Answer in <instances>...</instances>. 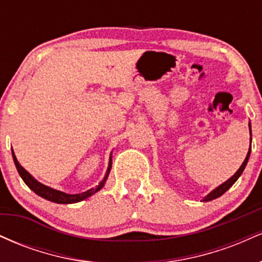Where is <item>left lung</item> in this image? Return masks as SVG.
Instances as JSON below:
<instances>
[{"label":"left lung","mask_w":262,"mask_h":262,"mask_svg":"<svg viewBox=\"0 0 262 262\" xmlns=\"http://www.w3.org/2000/svg\"><path fill=\"white\" fill-rule=\"evenodd\" d=\"M250 134H251V128H250ZM250 146H251V143H250ZM250 151L251 150L249 149V151H248V155H246V158H245V160H244V162H243L242 164V166L239 167V170L236 171L235 173H234L233 176L230 177L229 180H228V181H225L224 183H222L221 186H219V187H217L215 189H213L212 192H210V193L208 194V196H207L206 198H204V202H208V201H212V200H215V198H218V197H221L222 194L223 193H225V192L228 191V189H229L231 186L234 185V183H235V181L237 179H239V176L242 175L243 173V171H244V169H245V166H246V164H248V160H249V156H250Z\"/></svg>","instance_id":"1"}]
</instances>
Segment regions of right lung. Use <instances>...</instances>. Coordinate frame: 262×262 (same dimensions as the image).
Instances as JSON below:
<instances>
[{
    "mask_svg": "<svg viewBox=\"0 0 262 262\" xmlns=\"http://www.w3.org/2000/svg\"><path fill=\"white\" fill-rule=\"evenodd\" d=\"M12 156H13V161H14V164H16L18 173H19L23 181H25L26 185L28 186L32 191H34L38 196L43 197V198H45V200L52 201V202H55V203H62V204L80 202V201H82L87 197L92 196L95 192L100 191V189L103 187L104 181H106V179L108 176V172H110L111 166H112V160H110V167H108L107 175H106V177H104L103 181H102L96 188H91V189H89V191L83 192V193H79V194H68V193H64V192H60V191H56V189H54V188L48 187V186H44L43 183L38 182L37 180L33 179V177L31 176V173L27 172V171L23 169L22 166H20L19 162H18V160L16 159V155H14L13 150H12Z\"/></svg>",
    "mask_w": 262,
    "mask_h": 262,
    "instance_id": "right-lung-1",
    "label": "right lung"
}]
</instances>
